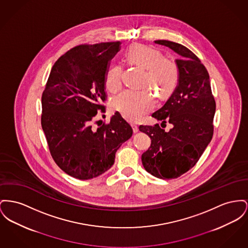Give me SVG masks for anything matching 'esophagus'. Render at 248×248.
Returning <instances> with one entry per match:
<instances>
[{"label": "esophagus", "mask_w": 248, "mask_h": 248, "mask_svg": "<svg viewBox=\"0 0 248 248\" xmlns=\"http://www.w3.org/2000/svg\"><path fill=\"white\" fill-rule=\"evenodd\" d=\"M131 125L134 133H137V132L139 131V126H138L137 124H132Z\"/></svg>", "instance_id": "obj_1"}]
</instances>
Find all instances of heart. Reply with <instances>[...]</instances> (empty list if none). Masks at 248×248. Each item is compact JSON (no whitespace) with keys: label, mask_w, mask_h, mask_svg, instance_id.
I'll return each mask as SVG.
<instances>
[{"label":"heart","mask_w":248,"mask_h":248,"mask_svg":"<svg viewBox=\"0 0 248 248\" xmlns=\"http://www.w3.org/2000/svg\"><path fill=\"white\" fill-rule=\"evenodd\" d=\"M124 61L131 67L143 71L139 92H124L111 101V108L131 122H138L153 110L155 97L168 100L178 85L179 69L173 60L164 58L158 49L147 45L134 43L124 52ZM122 67L110 65L105 74L104 84L110 93L122 88ZM150 89L152 93L146 90Z\"/></svg>","instance_id":"b5f03b06"}]
</instances>
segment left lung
I'll use <instances>...</instances> for the list:
<instances>
[{
	"label": "left lung",
	"mask_w": 248,
	"mask_h": 248,
	"mask_svg": "<svg viewBox=\"0 0 248 248\" xmlns=\"http://www.w3.org/2000/svg\"><path fill=\"white\" fill-rule=\"evenodd\" d=\"M155 43L171 48L179 58V81L166 104L153 114L173 125L170 131L159 124L140 125V131L151 139V145L141 155L146 170L160 179H175L192 169L203 154L214 134L216 100L203 63L183 45L168 40Z\"/></svg>",
	"instance_id": "left-lung-1"
}]
</instances>
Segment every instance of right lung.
<instances>
[{
	"label": "right lung",
	"mask_w": 248,
	"mask_h": 248,
	"mask_svg": "<svg viewBox=\"0 0 248 248\" xmlns=\"http://www.w3.org/2000/svg\"><path fill=\"white\" fill-rule=\"evenodd\" d=\"M121 42L78 45L55 62L42 93L41 125L50 155L74 178L89 180L111 168L121 145L131 138L130 124L115 113L94 128L106 111L104 78Z\"/></svg>",
	"instance_id": "add662e5"
}]
</instances>
